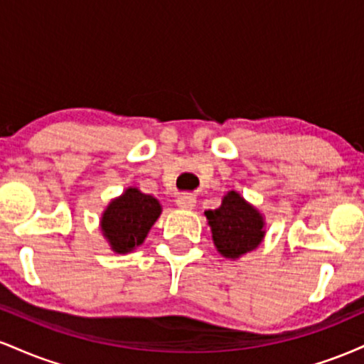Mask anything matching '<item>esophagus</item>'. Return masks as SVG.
<instances>
[{"label": "esophagus", "instance_id": "obj_1", "mask_svg": "<svg viewBox=\"0 0 364 364\" xmlns=\"http://www.w3.org/2000/svg\"><path fill=\"white\" fill-rule=\"evenodd\" d=\"M176 205L179 207V208H185V210H191V208H195V205H196V198H195V195H181V196H178L176 198Z\"/></svg>", "mask_w": 364, "mask_h": 364}]
</instances>
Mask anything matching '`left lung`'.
Returning <instances> with one entry per match:
<instances>
[{
  "instance_id": "8db88e82",
  "label": "left lung",
  "mask_w": 364,
  "mask_h": 364,
  "mask_svg": "<svg viewBox=\"0 0 364 364\" xmlns=\"http://www.w3.org/2000/svg\"><path fill=\"white\" fill-rule=\"evenodd\" d=\"M205 215L217 252L231 260L252 252L265 236L263 215L237 191H229L220 207Z\"/></svg>"
}]
</instances>
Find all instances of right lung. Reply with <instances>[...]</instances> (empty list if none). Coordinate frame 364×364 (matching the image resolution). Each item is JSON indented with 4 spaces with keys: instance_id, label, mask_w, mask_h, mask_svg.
<instances>
[{
    "instance_id": "add662e5",
    "label": "right lung",
    "mask_w": 364,
    "mask_h": 364,
    "mask_svg": "<svg viewBox=\"0 0 364 364\" xmlns=\"http://www.w3.org/2000/svg\"><path fill=\"white\" fill-rule=\"evenodd\" d=\"M161 212L157 198L129 186L104 210L101 231L112 252L129 253L144 243Z\"/></svg>"
}]
</instances>
